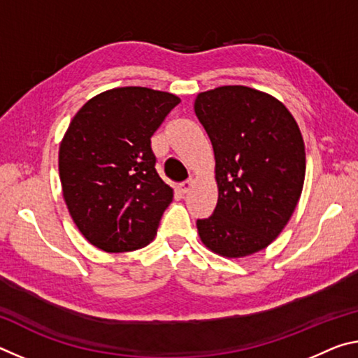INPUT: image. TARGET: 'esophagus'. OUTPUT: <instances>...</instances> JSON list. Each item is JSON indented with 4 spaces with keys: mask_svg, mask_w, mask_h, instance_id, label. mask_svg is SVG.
<instances>
[{
    "mask_svg": "<svg viewBox=\"0 0 358 358\" xmlns=\"http://www.w3.org/2000/svg\"><path fill=\"white\" fill-rule=\"evenodd\" d=\"M192 185H194V180L192 178H189V180H186V181H183V183H180L178 185V189H180V192H183V194H186L187 191L191 189L192 187Z\"/></svg>",
    "mask_w": 358,
    "mask_h": 358,
    "instance_id": "obj_1",
    "label": "esophagus"
}]
</instances>
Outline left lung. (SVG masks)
Masks as SVG:
<instances>
[{"instance_id":"1","label":"left lung","mask_w":358,"mask_h":358,"mask_svg":"<svg viewBox=\"0 0 358 358\" xmlns=\"http://www.w3.org/2000/svg\"><path fill=\"white\" fill-rule=\"evenodd\" d=\"M194 112L215 151L217 203L197 220L211 252L238 259L265 250L286 227L305 181V143L286 106L243 85L199 93Z\"/></svg>"}]
</instances>
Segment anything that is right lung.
Returning a JSON list of instances; mask_svg holds the SVG:
<instances>
[{"mask_svg":"<svg viewBox=\"0 0 358 358\" xmlns=\"http://www.w3.org/2000/svg\"><path fill=\"white\" fill-rule=\"evenodd\" d=\"M180 98L145 87L107 90L85 102L58 153L63 197L77 229L106 252L153 241L173 189L156 172L151 136Z\"/></svg>","mask_w":358,"mask_h":358,"instance_id":"add662e5","label":"right lung"}]
</instances>
